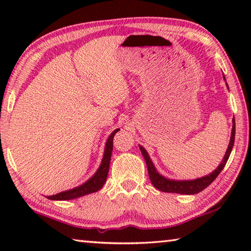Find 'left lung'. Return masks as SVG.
<instances>
[{"instance_id": "left-lung-1", "label": "left lung", "mask_w": 251, "mask_h": 251, "mask_svg": "<svg viewBox=\"0 0 251 251\" xmlns=\"http://www.w3.org/2000/svg\"><path fill=\"white\" fill-rule=\"evenodd\" d=\"M235 120H233V125H232V130H231V137H230V143H229L228 150L226 151V155L224 157V160L220 163L219 166L217 167L216 171L209 174L208 176L198 178V179L195 180H184V181H178V180H171L165 178L164 176L159 175L158 173L156 172V169L154 167V164L151 160L150 156H148L147 151H145V148H143L142 146L141 151L145 158L147 168H148V175H150V179L151 181V184L154 185L155 188L159 189L160 192L164 193H176V194H186V195H193V194H197L199 192H201L205 188H207L212 181H214L217 176L220 174V172L223 171V168L226 165L227 160L230 156V152L232 150L233 143H235Z\"/></svg>"}]
</instances>
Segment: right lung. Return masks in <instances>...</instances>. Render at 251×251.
I'll return each instance as SVG.
<instances>
[{
	"instance_id": "right-lung-1",
	"label": "right lung",
	"mask_w": 251,
	"mask_h": 251,
	"mask_svg": "<svg viewBox=\"0 0 251 251\" xmlns=\"http://www.w3.org/2000/svg\"><path fill=\"white\" fill-rule=\"evenodd\" d=\"M120 129H115L107 139V143H106L105 151H104V157L103 160H101V164L99 168V171L93 176L90 180L85 182V184L76 187L74 189L66 190V192H62L56 195H53V196H49V199H52V201H70V199H75L78 197L85 196V195L99 192V190L103 187L105 184L106 178H107L108 174V168H109V163H110V157H112V151H113V138L115 134Z\"/></svg>"
}]
</instances>
